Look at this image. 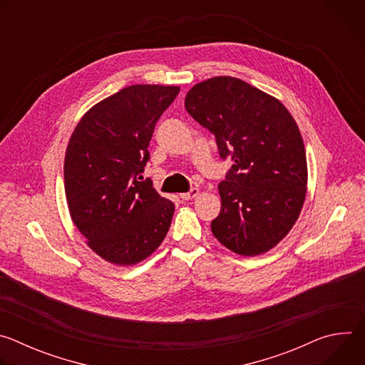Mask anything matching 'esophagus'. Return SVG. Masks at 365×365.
<instances>
[{
  "mask_svg": "<svg viewBox=\"0 0 365 365\" xmlns=\"http://www.w3.org/2000/svg\"><path fill=\"white\" fill-rule=\"evenodd\" d=\"M199 193V189L197 187H192L189 192H185V193H180V197L183 200H189V199H193L195 196H197Z\"/></svg>",
  "mask_w": 365,
  "mask_h": 365,
  "instance_id": "obj_1",
  "label": "esophagus"
}]
</instances>
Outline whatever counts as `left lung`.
I'll use <instances>...</instances> for the list:
<instances>
[{"label":"left lung","mask_w":365,"mask_h":365,"mask_svg":"<svg viewBox=\"0 0 365 365\" xmlns=\"http://www.w3.org/2000/svg\"><path fill=\"white\" fill-rule=\"evenodd\" d=\"M185 108L215 135L221 158L234 162L218 185L212 234L240 255L267 252L292 230L306 196V151L294 118L277 98L231 76L196 83Z\"/></svg>","instance_id":"left-lung-1"}]
</instances>
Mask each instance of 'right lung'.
<instances>
[{
	"label": "right lung",
	"instance_id": "obj_1",
	"mask_svg": "<svg viewBox=\"0 0 365 365\" xmlns=\"http://www.w3.org/2000/svg\"><path fill=\"white\" fill-rule=\"evenodd\" d=\"M179 86L133 85L102 99L78 123L65 154L69 212L86 244L117 266H133L163 242L175 203L143 179L155 123Z\"/></svg>",
	"mask_w": 365,
	"mask_h": 365
}]
</instances>
